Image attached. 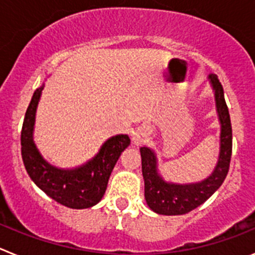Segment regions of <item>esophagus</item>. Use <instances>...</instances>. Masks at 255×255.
Wrapping results in <instances>:
<instances>
[{
    "label": "esophagus",
    "instance_id": "34e87169",
    "mask_svg": "<svg viewBox=\"0 0 255 255\" xmlns=\"http://www.w3.org/2000/svg\"><path fill=\"white\" fill-rule=\"evenodd\" d=\"M147 135H148V129H144L143 131L140 132V135H139V136L138 135H134V136H132V140H134L135 144H140L144 139L147 138Z\"/></svg>",
    "mask_w": 255,
    "mask_h": 255
}]
</instances>
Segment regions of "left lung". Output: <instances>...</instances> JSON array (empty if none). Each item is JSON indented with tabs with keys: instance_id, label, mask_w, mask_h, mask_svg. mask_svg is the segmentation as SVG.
<instances>
[{
	"instance_id": "obj_1",
	"label": "left lung",
	"mask_w": 255,
	"mask_h": 255,
	"mask_svg": "<svg viewBox=\"0 0 255 255\" xmlns=\"http://www.w3.org/2000/svg\"><path fill=\"white\" fill-rule=\"evenodd\" d=\"M215 92L216 110L221 125L220 155L213 172L207 179L191 184H175L164 181L158 173L157 157L150 148L141 147V172L144 177V197L148 207L158 215H185L203 204L226 179L233 152V129L229 108L224 96V88L216 74H209Z\"/></svg>"
}]
</instances>
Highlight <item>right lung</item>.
Listing matches in <instances>:
<instances>
[{
    "mask_svg": "<svg viewBox=\"0 0 255 255\" xmlns=\"http://www.w3.org/2000/svg\"><path fill=\"white\" fill-rule=\"evenodd\" d=\"M44 84L35 89L25 112L21 129V157L25 170L35 185L57 203L74 209L96 206L107 189L117 159L129 147L130 138L115 135L105 141L91 161L76 168L64 170L49 164L42 157L33 140L35 112Z\"/></svg>",
    "mask_w": 255,
    "mask_h": 255,
    "instance_id": "add662e5",
    "label": "right lung"
}]
</instances>
